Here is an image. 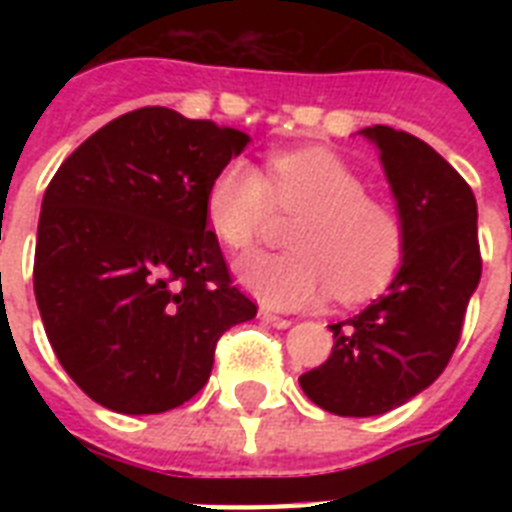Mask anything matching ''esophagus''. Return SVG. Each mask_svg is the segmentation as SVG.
I'll list each match as a JSON object with an SVG mask.
<instances>
[{
  "mask_svg": "<svg viewBox=\"0 0 512 512\" xmlns=\"http://www.w3.org/2000/svg\"><path fill=\"white\" fill-rule=\"evenodd\" d=\"M260 319H263L265 324H271V327H276V329H289V327H292V321L281 319V316H276V313H271V311H260Z\"/></svg>",
  "mask_w": 512,
  "mask_h": 512,
  "instance_id": "obj_1",
  "label": "esophagus"
}]
</instances>
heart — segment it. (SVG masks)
<instances>
[{
    "label": "heart",
    "instance_id": "obj_1",
    "mask_svg": "<svg viewBox=\"0 0 512 512\" xmlns=\"http://www.w3.org/2000/svg\"><path fill=\"white\" fill-rule=\"evenodd\" d=\"M276 207L303 212L292 228V252L241 260V287L268 308H316L337 292L345 303L380 292L404 255L401 217L366 196V183L327 148L273 154L268 177L247 159H231L204 193L209 231L233 252L263 236Z\"/></svg>",
    "mask_w": 512,
    "mask_h": 512
}]
</instances>
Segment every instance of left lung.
Returning a JSON list of instances; mask_svg holds the SVG:
<instances>
[{"mask_svg": "<svg viewBox=\"0 0 512 512\" xmlns=\"http://www.w3.org/2000/svg\"><path fill=\"white\" fill-rule=\"evenodd\" d=\"M380 164L404 225V255L385 295L332 324V356L300 377L324 412L377 417L436 382L481 281L478 207L470 185L425 140L374 124L358 132Z\"/></svg>", "mask_w": 512, "mask_h": 512, "instance_id": "8db88e82", "label": "left lung"}]
</instances>
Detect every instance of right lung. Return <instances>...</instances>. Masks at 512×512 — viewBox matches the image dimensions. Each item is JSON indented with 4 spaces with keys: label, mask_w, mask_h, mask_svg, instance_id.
<instances>
[{
    "label": "right lung",
    "mask_w": 512,
    "mask_h": 512,
    "mask_svg": "<svg viewBox=\"0 0 512 512\" xmlns=\"http://www.w3.org/2000/svg\"><path fill=\"white\" fill-rule=\"evenodd\" d=\"M249 135L148 106L84 140L47 185L34 295L60 366L119 414H159L209 380L225 329L255 319L204 193Z\"/></svg>",
    "instance_id": "add662e5"
}]
</instances>
